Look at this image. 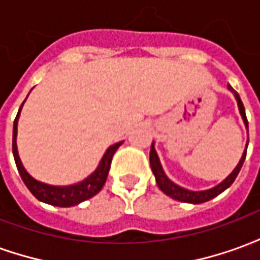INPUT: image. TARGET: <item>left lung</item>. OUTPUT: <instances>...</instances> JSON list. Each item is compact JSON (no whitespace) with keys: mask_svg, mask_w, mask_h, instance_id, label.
<instances>
[{"mask_svg":"<svg viewBox=\"0 0 260 260\" xmlns=\"http://www.w3.org/2000/svg\"><path fill=\"white\" fill-rule=\"evenodd\" d=\"M229 87V90L233 93L237 99V103H238V110H240L241 117H242V121H244V124H245V128L248 131V119H246L245 115V108H244V104L241 102L240 96H238V93L231 87V86H227ZM246 147H248V141H246ZM246 147L244 153H242V157H241L240 163L237 164V167L233 170V173L225 178L224 181H221L218 185L213 186L210 189H206V191H189V189H185V188H182V186L177 185L174 184L173 181L170 180L169 177L166 175L164 173L163 167H161V163H160V158H158L157 153H156V149H154V143H152V147H150V167H152V171L154 177H156V182H157L158 188L161 189V191L166 193L170 198H173L175 201H180L184 202V203H193V205H198V203H205V202L210 201L213 198H216L217 195H220L221 192H224L227 188H229L233 182L237 178V175L240 173L241 167H242V164L245 161L246 157Z\"/></svg>","mask_w":260,"mask_h":260,"instance_id":"8db88e82","label":"left lung"}]
</instances>
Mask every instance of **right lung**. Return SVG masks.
Listing matches in <instances>:
<instances>
[{"label":"right lung","mask_w":260,"mask_h":260,"mask_svg":"<svg viewBox=\"0 0 260 260\" xmlns=\"http://www.w3.org/2000/svg\"><path fill=\"white\" fill-rule=\"evenodd\" d=\"M25 103V102H23ZM22 103V106H23ZM20 106L18 115L14 121V135H12V152H14V158L18 171H19L22 180L25 182V185L27 186V189L35 195L40 202L48 203V205H53V206L58 207H71L75 205H79L80 202L87 201L90 199L91 196H94L96 193L102 191L103 185L106 184L107 180L108 171H110V166H111V160H113L114 153L117 152L122 142H118L113 146H110L104 153V156L100 160V163L97 166V169L91 173L87 178L83 181H80L78 184L74 185H67V186H55V185H48L44 182L35 180L23 167V164L20 161L19 154H18V146H16V135H18V119H19Z\"/></svg>","instance_id":"add662e5"}]
</instances>
